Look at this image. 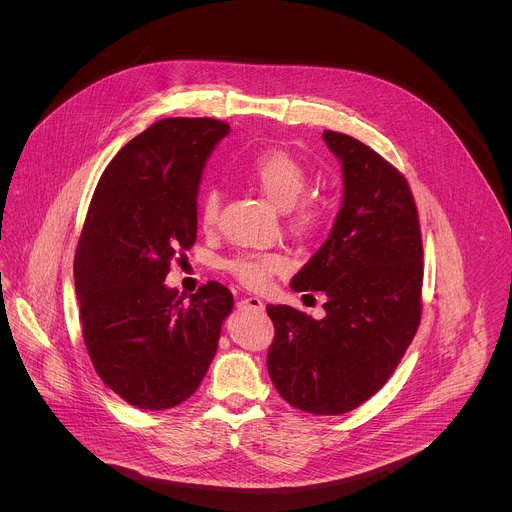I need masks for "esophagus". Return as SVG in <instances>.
<instances>
[{"label": "esophagus", "mask_w": 512, "mask_h": 512, "mask_svg": "<svg viewBox=\"0 0 512 512\" xmlns=\"http://www.w3.org/2000/svg\"><path fill=\"white\" fill-rule=\"evenodd\" d=\"M236 305L240 311H264V303L258 297H244Z\"/></svg>", "instance_id": "34e87169"}]
</instances>
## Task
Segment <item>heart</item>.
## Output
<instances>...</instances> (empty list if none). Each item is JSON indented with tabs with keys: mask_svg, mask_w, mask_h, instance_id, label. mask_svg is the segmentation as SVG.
<instances>
[{
	"mask_svg": "<svg viewBox=\"0 0 512 512\" xmlns=\"http://www.w3.org/2000/svg\"><path fill=\"white\" fill-rule=\"evenodd\" d=\"M246 179L280 211H288L290 226L297 234L313 232L321 222V209L302 199L307 189L305 167L286 151H268L256 157L248 169ZM220 211V193L207 189L199 205V222L205 230L217 226ZM288 268L286 256L278 252H246L226 262V270L246 288L262 290L270 278Z\"/></svg>",
	"mask_w": 512,
	"mask_h": 512,
	"instance_id": "b5f03b06",
	"label": "heart"
}]
</instances>
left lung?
Returning a JSON list of instances; mask_svg holds the SVG:
<instances>
[{"label": "left lung", "instance_id": "left-lung-1", "mask_svg": "<svg viewBox=\"0 0 512 512\" xmlns=\"http://www.w3.org/2000/svg\"><path fill=\"white\" fill-rule=\"evenodd\" d=\"M323 140L341 161L343 203L290 286L323 292L325 317L268 305L276 329L268 372L293 408L337 416L374 396L410 347L422 317L424 250L404 175L351 136L325 130Z\"/></svg>", "mask_w": 512, "mask_h": 512}]
</instances>
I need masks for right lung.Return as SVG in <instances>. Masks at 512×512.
I'll list each match as a JSON object with an SVG mask.
<instances>
[{
  "label": "right lung",
  "mask_w": 512,
  "mask_h": 512,
  "mask_svg": "<svg viewBox=\"0 0 512 512\" xmlns=\"http://www.w3.org/2000/svg\"><path fill=\"white\" fill-rule=\"evenodd\" d=\"M230 126L165 118L104 169L74 256L82 337L104 384L142 410H167L201 384L232 311L219 282L189 297L163 282L197 240L207 159Z\"/></svg>",
  "instance_id": "obj_1"
}]
</instances>
